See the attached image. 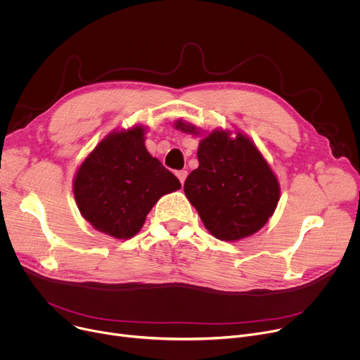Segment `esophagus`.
Returning a JSON list of instances; mask_svg holds the SVG:
<instances>
[{"label":"esophagus","mask_w":360,"mask_h":360,"mask_svg":"<svg viewBox=\"0 0 360 360\" xmlns=\"http://www.w3.org/2000/svg\"><path fill=\"white\" fill-rule=\"evenodd\" d=\"M176 176H178V179L181 181V184H184V182H185V179H186V176H188V172H186L185 169L178 171V172H176Z\"/></svg>","instance_id":"1"}]
</instances>
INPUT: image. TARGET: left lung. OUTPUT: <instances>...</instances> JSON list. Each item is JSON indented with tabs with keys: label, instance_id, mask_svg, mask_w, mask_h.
<instances>
[{
	"label": "left lung",
	"instance_id": "1",
	"mask_svg": "<svg viewBox=\"0 0 360 360\" xmlns=\"http://www.w3.org/2000/svg\"><path fill=\"white\" fill-rule=\"evenodd\" d=\"M176 129L196 135L182 120ZM199 167L184 185L205 228L221 240H239L258 232L274 215L281 195L276 175L259 149L243 134L215 129L200 139Z\"/></svg>",
	"mask_w": 360,
	"mask_h": 360
}]
</instances>
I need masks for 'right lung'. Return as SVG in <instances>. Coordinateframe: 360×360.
<instances>
[{
    "instance_id": "right-lung-1",
    "label": "right lung",
    "mask_w": 360,
    "mask_h": 360,
    "mask_svg": "<svg viewBox=\"0 0 360 360\" xmlns=\"http://www.w3.org/2000/svg\"><path fill=\"white\" fill-rule=\"evenodd\" d=\"M145 128L114 131L85 158L74 178L81 215L117 239L136 235L158 199L181 188L179 179L145 148Z\"/></svg>"
}]
</instances>
